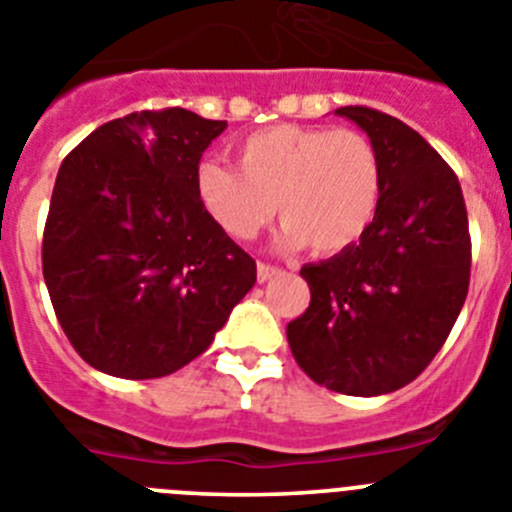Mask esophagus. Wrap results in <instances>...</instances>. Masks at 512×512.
I'll return each mask as SVG.
<instances>
[{
  "label": "esophagus",
  "instance_id": "34e87169",
  "mask_svg": "<svg viewBox=\"0 0 512 512\" xmlns=\"http://www.w3.org/2000/svg\"><path fill=\"white\" fill-rule=\"evenodd\" d=\"M280 273H283V270H280L278 265H267V262H260V265H257V280H260V283H267V280H273L275 275Z\"/></svg>",
  "mask_w": 512,
  "mask_h": 512
}]
</instances>
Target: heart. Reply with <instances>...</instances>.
Segmentation results:
<instances>
[{
	"label": "heart",
	"mask_w": 512,
	"mask_h": 512,
	"mask_svg": "<svg viewBox=\"0 0 512 512\" xmlns=\"http://www.w3.org/2000/svg\"><path fill=\"white\" fill-rule=\"evenodd\" d=\"M237 163L201 160L193 183L211 222L239 242L278 211L285 247L336 255L365 237L380 209L385 168L362 132L275 124L237 142Z\"/></svg>",
	"instance_id": "b5f03b06"
}]
</instances>
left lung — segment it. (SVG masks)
<instances>
[{
    "label": "left lung",
    "instance_id": "1",
    "mask_svg": "<svg viewBox=\"0 0 512 512\" xmlns=\"http://www.w3.org/2000/svg\"><path fill=\"white\" fill-rule=\"evenodd\" d=\"M382 158L385 188L357 245L303 265L306 313L285 329L301 370L344 395H385L444 347L469 290L467 206L454 170L416 130L370 107H339Z\"/></svg>",
    "mask_w": 512,
    "mask_h": 512
}]
</instances>
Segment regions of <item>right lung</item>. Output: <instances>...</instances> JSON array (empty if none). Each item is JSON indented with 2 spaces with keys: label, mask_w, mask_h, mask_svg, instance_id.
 <instances>
[{
  "label": "right lung",
  "mask_w": 512,
  "mask_h": 512,
  "mask_svg": "<svg viewBox=\"0 0 512 512\" xmlns=\"http://www.w3.org/2000/svg\"><path fill=\"white\" fill-rule=\"evenodd\" d=\"M227 130L181 107L101 124L66 155L43 275L68 342L96 370L150 380L204 354L257 265L196 196V165Z\"/></svg>",
  "instance_id": "right-lung-1"
}]
</instances>
